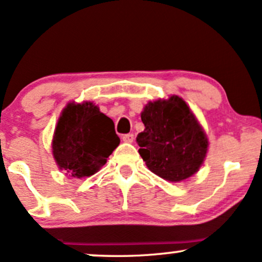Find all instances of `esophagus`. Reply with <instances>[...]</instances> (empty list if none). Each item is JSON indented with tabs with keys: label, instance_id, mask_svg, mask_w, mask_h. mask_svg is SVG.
Returning a JSON list of instances; mask_svg holds the SVG:
<instances>
[{
	"label": "esophagus",
	"instance_id": "34e87169",
	"mask_svg": "<svg viewBox=\"0 0 262 262\" xmlns=\"http://www.w3.org/2000/svg\"><path fill=\"white\" fill-rule=\"evenodd\" d=\"M122 139H123V141H125V143H133L134 135L132 134V133L124 134V135H123V137H122Z\"/></svg>",
	"mask_w": 262,
	"mask_h": 262
}]
</instances>
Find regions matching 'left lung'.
<instances>
[{
	"label": "left lung",
	"instance_id": "left-lung-1",
	"mask_svg": "<svg viewBox=\"0 0 262 262\" xmlns=\"http://www.w3.org/2000/svg\"><path fill=\"white\" fill-rule=\"evenodd\" d=\"M144 129L138 134L139 154L161 179L180 182L200 170L208 150L203 128L179 96L149 102L141 112Z\"/></svg>",
	"mask_w": 262,
	"mask_h": 262
}]
</instances>
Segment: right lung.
I'll return each mask as SVG.
<instances>
[{"instance_id": "right-lung-1", "label": "right lung", "mask_w": 262, "mask_h": 262, "mask_svg": "<svg viewBox=\"0 0 262 262\" xmlns=\"http://www.w3.org/2000/svg\"><path fill=\"white\" fill-rule=\"evenodd\" d=\"M119 143L113 121L100 108L92 102H73L60 116L52 148L60 170L81 179L97 172Z\"/></svg>"}]
</instances>
